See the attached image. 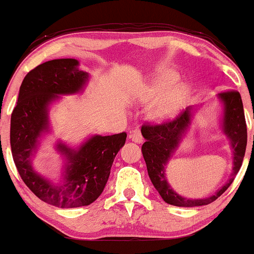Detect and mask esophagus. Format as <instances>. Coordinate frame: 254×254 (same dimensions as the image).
<instances>
[{
    "instance_id": "esophagus-1",
    "label": "esophagus",
    "mask_w": 254,
    "mask_h": 254,
    "mask_svg": "<svg viewBox=\"0 0 254 254\" xmlns=\"http://www.w3.org/2000/svg\"><path fill=\"white\" fill-rule=\"evenodd\" d=\"M129 140L135 142V143H142V142H143V137H142L140 130L138 129L132 130V131L129 133Z\"/></svg>"
}]
</instances>
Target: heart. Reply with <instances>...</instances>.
<instances>
[{"label": "heart", "mask_w": 254, "mask_h": 254, "mask_svg": "<svg viewBox=\"0 0 254 254\" xmlns=\"http://www.w3.org/2000/svg\"><path fill=\"white\" fill-rule=\"evenodd\" d=\"M177 80V71L165 68L159 72L157 78L146 89L144 99H158L152 108V116L154 118L164 119L174 116L188 100L190 86L183 82L176 83Z\"/></svg>", "instance_id": "obj_1"}]
</instances>
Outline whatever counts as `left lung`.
<instances>
[{
    "label": "left lung",
    "instance_id": "8db88e82",
    "mask_svg": "<svg viewBox=\"0 0 254 254\" xmlns=\"http://www.w3.org/2000/svg\"><path fill=\"white\" fill-rule=\"evenodd\" d=\"M218 99L223 104V132L229 138L231 150H233V171L227 183L211 196L202 197V199H189L182 196L169 185L165 175L169 159L176 152L178 144L181 143L183 136L190 127L194 108H186V111L181 112L172 121L160 123V124L142 125L141 132L146 140L142 144V154L146 161L148 176L164 201L170 205L180 206V207H194V206L211 204L229 188L241 168L247 146V127L241 95L239 91L229 90L219 94Z\"/></svg>",
    "mask_w": 254,
    "mask_h": 254
}]
</instances>
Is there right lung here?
Segmentation results:
<instances>
[{
    "instance_id": "add662e5",
    "label": "right lung",
    "mask_w": 254,
    "mask_h": 254,
    "mask_svg": "<svg viewBox=\"0 0 254 254\" xmlns=\"http://www.w3.org/2000/svg\"><path fill=\"white\" fill-rule=\"evenodd\" d=\"M76 59H55L41 64L24 78L10 118V148L19 175L42 201L61 208L88 206L104 191L111 168L127 133L94 135L78 148L58 142L57 150L66 159L63 182L57 185L32 166L42 135L49 131V105L59 95L83 90L89 74L78 68Z\"/></svg>"
}]
</instances>
